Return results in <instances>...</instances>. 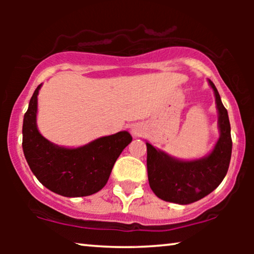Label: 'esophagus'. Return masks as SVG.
Masks as SVG:
<instances>
[{
  "mask_svg": "<svg viewBox=\"0 0 254 254\" xmlns=\"http://www.w3.org/2000/svg\"><path fill=\"white\" fill-rule=\"evenodd\" d=\"M131 134H133V136H135V137L140 136V135L142 134L141 128L138 127V126H135V127H133V128H131Z\"/></svg>",
  "mask_w": 254,
  "mask_h": 254,
  "instance_id": "34e87169",
  "label": "esophagus"
}]
</instances>
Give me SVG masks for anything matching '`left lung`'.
<instances>
[{
	"label": "left lung",
	"mask_w": 254,
	"mask_h": 254,
	"mask_svg": "<svg viewBox=\"0 0 254 254\" xmlns=\"http://www.w3.org/2000/svg\"><path fill=\"white\" fill-rule=\"evenodd\" d=\"M208 83L215 95L220 130V137L210 154L199 159L183 161L145 142L149 185L159 199L168 202L189 204L202 199L220 185L228 172L232 150L228 111L216 86L210 79Z\"/></svg>",
	"instance_id": "8db88e82"
}]
</instances>
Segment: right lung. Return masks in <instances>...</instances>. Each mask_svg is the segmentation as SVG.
Wrapping results in <instances>:
<instances>
[{
    "label": "right lung",
    "mask_w": 254,
    "mask_h": 254,
    "mask_svg": "<svg viewBox=\"0 0 254 254\" xmlns=\"http://www.w3.org/2000/svg\"><path fill=\"white\" fill-rule=\"evenodd\" d=\"M34 90L23 120V151L31 171L45 187L67 197L88 196L106 185L113 165L131 142L126 130L103 136L78 148H65L45 138L37 126Z\"/></svg>",
    "instance_id": "right-lung-1"
}]
</instances>
